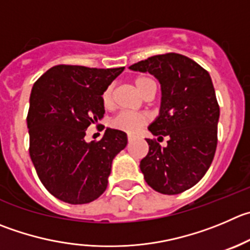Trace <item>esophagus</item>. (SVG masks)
Here are the masks:
<instances>
[{
  "label": "esophagus",
  "instance_id": "obj_1",
  "mask_svg": "<svg viewBox=\"0 0 250 250\" xmlns=\"http://www.w3.org/2000/svg\"><path fill=\"white\" fill-rule=\"evenodd\" d=\"M132 140H134V136H131V135H129V136H127V141L131 142Z\"/></svg>",
  "mask_w": 250,
  "mask_h": 250
}]
</instances>
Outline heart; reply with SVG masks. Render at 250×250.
<instances>
[{"label": "heart", "instance_id": "1", "mask_svg": "<svg viewBox=\"0 0 250 250\" xmlns=\"http://www.w3.org/2000/svg\"><path fill=\"white\" fill-rule=\"evenodd\" d=\"M134 84L135 88L139 91V93L142 94V96L149 87L156 85L151 78L144 77V76L135 78ZM102 102H103V105L105 108H110L113 105V87L105 88V91L102 93ZM147 120H148V118L145 114H134L123 111L111 120L110 125L114 129L120 130V131L126 132V134H135V132L139 131L140 127L144 126Z\"/></svg>", "mask_w": 250, "mask_h": 250}]
</instances>
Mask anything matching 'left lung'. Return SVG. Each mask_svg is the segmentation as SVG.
<instances>
[{
	"mask_svg": "<svg viewBox=\"0 0 250 250\" xmlns=\"http://www.w3.org/2000/svg\"><path fill=\"white\" fill-rule=\"evenodd\" d=\"M129 68L158 80L161 106L148 130L158 139L168 137L166 147L146 140L149 149L140 169L156 191L180 194L205 175L215 156L220 108L212 81L199 63L174 52L152 56Z\"/></svg>",
	"mask_w": 250,
	"mask_h": 250,
	"instance_id": "left-lung-1",
	"label": "left lung"
}]
</instances>
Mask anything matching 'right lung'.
I'll list each match as a JSON object with an SVG mask.
<instances>
[{"label": "right lung", "instance_id": "1", "mask_svg": "<svg viewBox=\"0 0 250 250\" xmlns=\"http://www.w3.org/2000/svg\"><path fill=\"white\" fill-rule=\"evenodd\" d=\"M125 67L58 65L32 88L27 125L30 158L40 182L59 200L81 205L105 191L111 163L126 147L124 131L106 127L98 142L85 130L102 120V93Z\"/></svg>", "mask_w": 250, "mask_h": 250}]
</instances>
